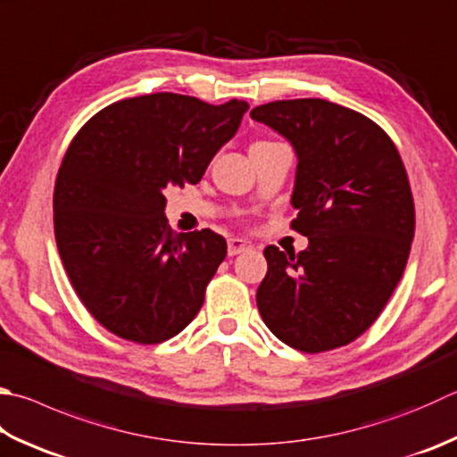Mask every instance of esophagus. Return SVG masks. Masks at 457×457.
Here are the masks:
<instances>
[{"label":"esophagus","instance_id":"1","mask_svg":"<svg viewBox=\"0 0 457 457\" xmlns=\"http://www.w3.org/2000/svg\"><path fill=\"white\" fill-rule=\"evenodd\" d=\"M251 248H253V245L245 238H228V248H227L228 256H237L245 251H251Z\"/></svg>","mask_w":457,"mask_h":457}]
</instances>
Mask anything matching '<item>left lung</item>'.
<instances>
[{"label":"left lung","instance_id":"obj_1","mask_svg":"<svg viewBox=\"0 0 457 457\" xmlns=\"http://www.w3.org/2000/svg\"><path fill=\"white\" fill-rule=\"evenodd\" d=\"M251 117L296 151L295 254L266 246L256 290L264 324L308 354L354 342L380 316L406 269L416 211L398 149L382 127L324 99L272 101Z\"/></svg>","mask_w":457,"mask_h":457}]
</instances>
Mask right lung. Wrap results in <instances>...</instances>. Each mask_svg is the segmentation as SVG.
Instances as JSON below:
<instances>
[{
    "label": "right lung",
    "mask_w": 457,
    "mask_h": 457,
    "mask_svg": "<svg viewBox=\"0 0 457 457\" xmlns=\"http://www.w3.org/2000/svg\"><path fill=\"white\" fill-rule=\"evenodd\" d=\"M246 109L141 95L101 109L69 145L54 191L57 251L83 306L119 338L165 342L201 310L227 240L170 230L162 191L199 183Z\"/></svg>",
    "instance_id": "right-lung-1"
}]
</instances>
